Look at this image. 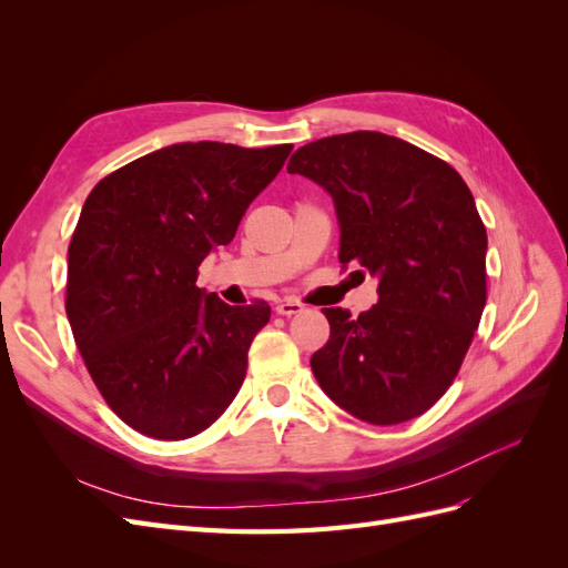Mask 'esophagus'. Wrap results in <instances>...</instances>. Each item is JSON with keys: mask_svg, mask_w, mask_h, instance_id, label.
<instances>
[{"mask_svg": "<svg viewBox=\"0 0 568 568\" xmlns=\"http://www.w3.org/2000/svg\"><path fill=\"white\" fill-rule=\"evenodd\" d=\"M274 311H277L280 315L291 317V315L303 313V303H298V301H294V298H284V301L277 303V307H274Z\"/></svg>", "mask_w": 568, "mask_h": 568, "instance_id": "obj_1", "label": "esophagus"}]
</instances>
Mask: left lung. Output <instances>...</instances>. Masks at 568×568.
Wrapping results in <instances>:
<instances>
[{
	"mask_svg": "<svg viewBox=\"0 0 568 568\" xmlns=\"http://www.w3.org/2000/svg\"><path fill=\"white\" fill-rule=\"evenodd\" d=\"M286 170L332 196L338 261L379 282L357 317L324 307L317 384L376 426L419 417L453 384L486 305L488 236L469 186L424 149L369 130L305 144Z\"/></svg>",
	"mask_w": 568,
	"mask_h": 568,
	"instance_id": "8db88e82",
	"label": "left lung"
}]
</instances>
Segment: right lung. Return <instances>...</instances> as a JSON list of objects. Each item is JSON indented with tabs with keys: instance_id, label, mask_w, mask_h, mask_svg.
Instances as JSON below:
<instances>
[{
	"instance_id": "add662e5",
	"label": "right lung",
	"mask_w": 568,
	"mask_h": 568,
	"mask_svg": "<svg viewBox=\"0 0 568 568\" xmlns=\"http://www.w3.org/2000/svg\"><path fill=\"white\" fill-rule=\"evenodd\" d=\"M291 144H170L101 180L68 246L65 315L97 388L134 432L184 440L230 407L265 301L227 305L196 286Z\"/></svg>"
}]
</instances>
